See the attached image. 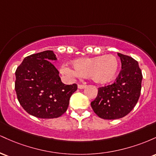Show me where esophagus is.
Listing matches in <instances>:
<instances>
[{
  "label": "esophagus",
  "mask_w": 156,
  "mask_h": 156,
  "mask_svg": "<svg viewBox=\"0 0 156 156\" xmlns=\"http://www.w3.org/2000/svg\"><path fill=\"white\" fill-rule=\"evenodd\" d=\"M86 87H87V86L83 85V84H78V87L79 89H84Z\"/></svg>",
  "instance_id": "esophagus-1"
}]
</instances>
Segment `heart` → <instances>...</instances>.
I'll return each instance as SVG.
<instances>
[{"instance_id": "1", "label": "heart", "mask_w": 156, "mask_h": 156, "mask_svg": "<svg viewBox=\"0 0 156 156\" xmlns=\"http://www.w3.org/2000/svg\"><path fill=\"white\" fill-rule=\"evenodd\" d=\"M71 68L67 65L62 67V73L69 78L89 76L97 83L104 84L112 80L119 69L117 58L112 55L93 58H80L73 62Z\"/></svg>"}]
</instances>
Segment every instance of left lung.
<instances>
[{
    "instance_id": "left-lung-1",
    "label": "left lung",
    "mask_w": 156,
    "mask_h": 156,
    "mask_svg": "<svg viewBox=\"0 0 156 156\" xmlns=\"http://www.w3.org/2000/svg\"><path fill=\"white\" fill-rule=\"evenodd\" d=\"M122 69L115 81L98 88V95L91 103L97 115L104 119H119L133 110L141 94L142 74L137 61L117 53Z\"/></svg>"
}]
</instances>
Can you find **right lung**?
<instances>
[{"instance_id":"add662e5","label":"right lung","mask_w":156,"mask_h":156,"mask_svg":"<svg viewBox=\"0 0 156 156\" xmlns=\"http://www.w3.org/2000/svg\"><path fill=\"white\" fill-rule=\"evenodd\" d=\"M51 60H56L53 51L34 53L26 57L15 72V88L20 104L28 114L41 119L62 116L78 89L76 83H62Z\"/></svg>"}]
</instances>
